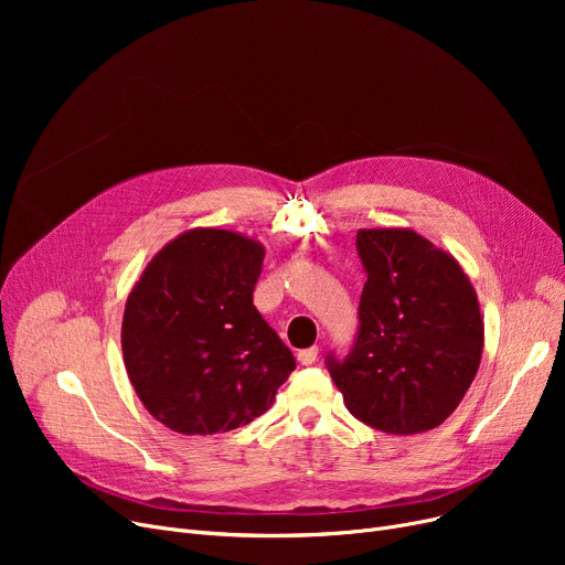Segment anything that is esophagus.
<instances>
[{
	"label": "esophagus",
	"instance_id": "esophagus-1",
	"mask_svg": "<svg viewBox=\"0 0 565 565\" xmlns=\"http://www.w3.org/2000/svg\"><path fill=\"white\" fill-rule=\"evenodd\" d=\"M316 358H318V348H307V350H300V352H298V362H300L302 366L313 364Z\"/></svg>",
	"mask_w": 565,
	"mask_h": 565
}]
</instances>
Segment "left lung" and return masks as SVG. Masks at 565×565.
<instances>
[{"label":"left lung","instance_id":"obj_1","mask_svg":"<svg viewBox=\"0 0 565 565\" xmlns=\"http://www.w3.org/2000/svg\"><path fill=\"white\" fill-rule=\"evenodd\" d=\"M366 267L360 334L350 358L328 360L345 407L390 435L449 419L477 377L483 318L460 263L412 228H360Z\"/></svg>","mask_w":565,"mask_h":565}]
</instances>
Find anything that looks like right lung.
I'll return each mask as SVG.
<instances>
[{
  "label": "right lung",
  "mask_w": 565,
  "mask_h": 565,
  "mask_svg": "<svg viewBox=\"0 0 565 565\" xmlns=\"http://www.w3.org/2000/svg\"><path fill=\"white\" fill-rule=\"evenodd\" d=\"M265 247L196 226L169 241L135 281L121 324L124 362L153 417L181 435H215L270 409L295 369L254 307Z\"/></svg>",
  "instance_id": "add662e5"
}]
</instances>
